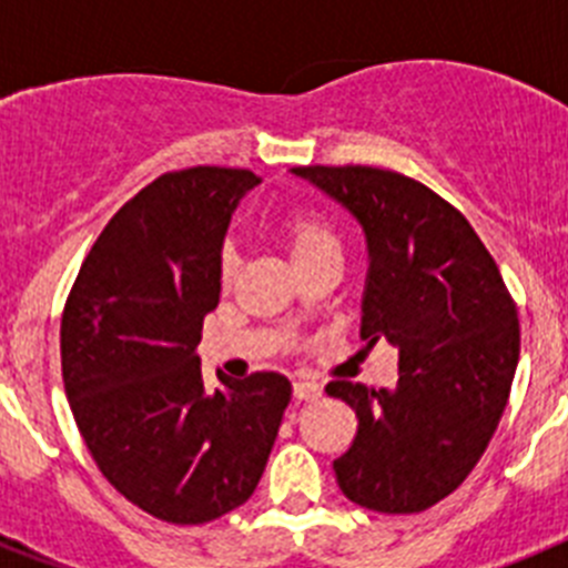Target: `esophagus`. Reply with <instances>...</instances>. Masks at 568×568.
<instances>
[{"mask_svg": "<svg viewBox=\"0 0 568 568\" xmlns=\"http://www.w3.org/2000/svg\"><path fill=\"white\" fill-rule=\"evenodd\" d=\"M293 398L298 400V404H304V400H318L321 398V386L313 384V381H295Z\"/></svg>", "mask_w": 568, "mask_h": 568, "instance_id": "esophagus-1", "label": "esophagus"}]
</instances>
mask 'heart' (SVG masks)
<instances>
[{
	"label": "heart",
	"instance_id": "obj_1",
	"mask_svg": "<svg viewBox=\"0 0 568 568\" xmlns=\"http://www.w3.org/2000/svg\"><path fill=\"white\" fill-rule=\"evenodd\" d=\"M281 241L287 244L290 255H293L295 264H304V261L315 258V255L324 253H338V235L329 227L324 219L313 213H290L287 219H281L278 224ZM224 278H230L235 270L233 255H224Z\"/></svg>",
	"mask_w": 568,
	"mask_h": 568
}]
</instances>
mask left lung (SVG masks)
Listing matches in <instances>:
<instances>
[{
    "label": "left lung",
    "instance_id": "left-lung-1",
    "mask_svg": "<svg viewBox=\"0 0 568 568\" xmlns=\"http://www.w3.org/2000/svg\"><path fill=\"white\" fill-rule=\"evenodd\" d=\"M358 222L366 241L361 341L398 349V384L333 381L358 415L333 464L353 504L424 511L466 480L509 400L520 329L500 270L464 215L424 184L378 168H293Z\"/></svg>",
    "mask_w": 568,
    "mask_h": 568
}]
</instances>
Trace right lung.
<instances>
[{
    "label": "right lung",
    "instance_id": "obj_1",
    "mask_svg": "<svg viewBox=\"0 0 568 568\" xmlns=\"http://www.w3.org/2000/svg\"><path fill=\"white\" fill-rule=\"evenodd\" d=\"M261 179L190 168L135 193L97 239L62 315L70 409L104 478L168 524H210L258 486L293 386L278 373L202 378L235 207Z\"/></svg>",
    "mask_w": 568,
    "mask_h": 568
}]
</instances>
